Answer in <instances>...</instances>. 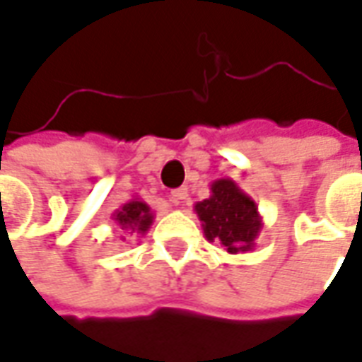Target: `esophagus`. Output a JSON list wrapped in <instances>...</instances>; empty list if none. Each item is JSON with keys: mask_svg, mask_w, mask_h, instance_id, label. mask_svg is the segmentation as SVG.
<instances>
[{"mask_svg": "<svg viewBox=\"0 0 362 362\" xmlns=\"http://www.w3.org/2000/svg\"><path fill=\"white\" fill-rule=\"evenodd\" d=\"M186 198H188V188H176L170 192L173 204H180V202H184Z\"/></svg>", "mask_w": 362, "mask_h": 362, "instance_id": "34e87169", "label": "esophagus"}]
</instances>
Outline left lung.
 <instances>
[{"instance_id":"left-lung-1","label":"left lung","mask_w":362,"mask_h":362,"mask_svg":"<svg viewBox=\"0 0 362 362\" xmlns=\"http://www.w3.org/2000/svg\"><path fill=\"white\" fill-rule=\"evenodd\" d=\"M209 189V198L194 206L207 241L221 243L231 255L252 251L262 229V217L255 199L231 178L211 182Z\"/></svg>"}]
</instances>
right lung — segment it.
I'll return each instance as SVG.
<instances>
[{
    "mask_svg": "<svg viewBox=\"0 0 362 362\" xmlns=\"http://www.w3.org/2000/svg\"><path fill=\"white\" fill-rule=\"evenodd\" d=\"M111 219L119 225L121 229H125V231L145 235L151 229V225H153L155 214L151 211V207H148L146 202H143L141 198H133L129 199L127 204H123L111 216Z\"/></svg>",
    "mask_w": 362,
    "mask_h": 362,
    "instance_id": "right-lung-1",
    "label": "right lung"
}]
</instances>
